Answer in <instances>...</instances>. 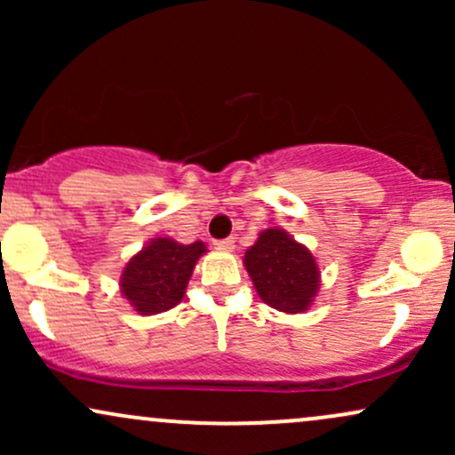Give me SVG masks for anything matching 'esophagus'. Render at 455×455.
I'll return each mask as SVG.
<instances>
[{
    "mask_svg": "<svg viewBox=\"0 0 455 455\" xmlns=\"http://www.w3.org/2000/svg\"><path fill=\"white\" fill-rule=\"evenodd\" d=\"M213 245H216L218 250H233L235 248V239L233 237L216 239V242H213Z\"/></svg>",
    "mask_w": 455,
    "mask_h": 455,
    "instance_id": "34e87169",
    "label": "esophagus"
}]
</instances>
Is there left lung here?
Returning <instances> with one entry per match:
<instances>
[{
	"instance_id": "obj_1",
	"label": "left lung",
	"mask_w": 455,
	"mask_h": 455,
	"mask_svg": "<svg viewBox=\"0 0 455 455\" xmlns=\"http://www.w3.org/2000/svg\"><path fill=\"white\" fill-rule=\"evenodd\" d=\"M245 269L265 304L280 312L307 310L318 291L316 260L306 245L280 228H267L245 250Z\"/></svg>"
}]
</instances>
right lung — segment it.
<instances>
[{"mask_svg":"<svg viewBox=\"0 0 455 455\" xmlns=\"http://www.w3.org/2000/svg\"><path fill=\"white\" fill-rule=\"evenodd\" d=\"M205 243H177L158 237L128 260L122 274V293L140 315H158L184 299L188 280Z\"/></svg>","mask_w":455,"mask_h":455,"instance_id":"right-lung-1","label":"right lung"}]
</instances>
